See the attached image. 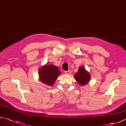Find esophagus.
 Here are the masks:
<instances>
[{
  "instance_id": "esophagus-1",
  "label": "esophagus",
  "mask_w": 126,
  "mask_h": 126,
  "mask_svg": "<svg viewBox=\"0 0 126 126\" xmlns=\"http://www.w3.org/2000/svg\"><path fill=\"white\" fill-rule=\"evenodd\" d=\"M71 73V71L70 70H69L68 71H65V74H66V75H69V74H70Z\"/></svg>"
}]
</instances>
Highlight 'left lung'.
Wrapping results in <instances>:
<instances>
[{"label":"left lung","mask_w":126,"mask_h":126,"mask_svg":"<svg viewBox=\"0 0 126 126\" xmlns=\"http://www.w3.org/2000/svg\"><path fill=\"white\" fill-rule=\"evenodd\" d=\"M74 78L79 85L83 87L89 82L91 76L90 73L86 70L84 66H81L79 68L77 73L74 75Z\"/></svg>","instance_id":"1"}]
</instances>
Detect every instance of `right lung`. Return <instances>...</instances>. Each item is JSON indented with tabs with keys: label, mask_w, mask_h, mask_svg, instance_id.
I'll return each instance as SVG.
<instances>
[{
	"label": "right lung",
	"mask_w": 126,
	"mask_h": 126,
	"mask_svg": "<svg viewBox=\"0 0 126 126\" xmlns=\"http://www.w3.org/2000/svg\"><path fill=\"white\" fill-rule=\"evenodd\" d=\"M61 74L57 66L47 64L39 69V79L47 86L52 87L55 81Z\"/></svg>",
	"instance_id": "1"
}]
</instances>
